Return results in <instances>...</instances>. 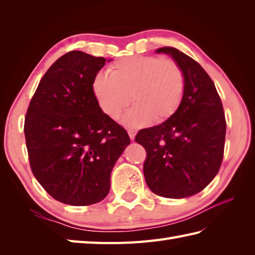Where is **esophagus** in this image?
Here are the masks:
<instances>
[{
    "mask_svg": "<svg viewBox=\"0 0 255 255\" xmlns=\"http://www.w3.org/2000/svg\"><path fill=\"white\" fill-rule=\"evenodd\" d=\"M128 134L129 137H130V139L133 140L134 136H136V130H134V129H128Z\"/></svg>",
    "mask_w": 255,
    "mask_h": 255,
    "instance_id": "obj_1",
    "label": "esophagus"
}]
</instances>
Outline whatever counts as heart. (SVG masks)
I'll return each mask as SVG.
<instances>
[{"label":"heart","mask_w":255,"mask_h":255,"mask_svg":"<svg viewBox=\"0 0 255 255\" xmlns=\"http://www.w3.org/2000/svg\"><path fill=\"white\" fill-rule=\"evenodd\" d=\"M108 71L94 75L92 92L102 112L113 119L121 116L131 100L136 103L123 118L128 126H143L152 119L164 122L183 101L185 75L171 59L133 56L115 62Z\"/></svg>","instance_id":"b5f03b06"}]
</instances>
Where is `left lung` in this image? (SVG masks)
Here are the masks:
<instances>
[{"instance_id": "obj_1", "label": "left lung", "mask_w": 255, "mask_h": 255, "mask_svg": "<svg viewBox=\"0 0 255 255\" xmlns=\"http://www.w3.org/2000/svg\"><path fill=\"white\" fill-rule=\"evenodd\" d=\"M183 70L185 92L176 113L134 137L147 152L143 174L154 194L184 198L199 193L217 175L224 158L225 112L207 72L185 53L163 47Z\"/></svg>"}]
</instances>
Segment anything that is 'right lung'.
Returning <instances> with one entry per match:
<instances>
[{"label": "right lung", "instance_id": "add662e5", "mask_svg": "<svg viewBox=\"0 0 255 255\" xmlns=\"http://www.w3.org/2000/svg\"><path fill=\"white\" fill-rule=\"evenodd\" d=\"M105 62L78 50L59 58L40 80L25 116L32 174L67 205L104 199L113 167L130 143L126 129L102 112L92 92Z\"/></svg>", "mask_w": 255, "mask_h": 255}]
</instances>
